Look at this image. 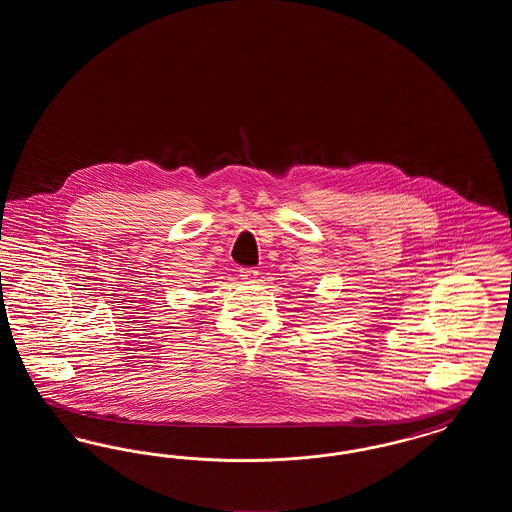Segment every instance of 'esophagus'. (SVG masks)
Returning a JSON list of instances; mask_svg holds the SVG:
<instances>
[{
  "mask_svg": "<svg viewBox=\"0 0 512 512\" xmlns=\"http://www.w3.org/2000/svg\"><path fill=\"white\" fill-rule=\"evenodd\" d=\"M257 274H259V270H255V268H242L240 270V276L245 282H251L253 278H257Z\"/></svg>",
  "mask_w": 512,
  "mask_h": 512,
  "instance_id": "34e87169",
  "label": "esophagus"
}]
</instances>
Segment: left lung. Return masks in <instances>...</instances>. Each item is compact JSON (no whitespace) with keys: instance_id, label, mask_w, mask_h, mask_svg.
Segmentation results:
<instances>
[{"instance_id":"1","label":"left lung","mask_w":512,"mask_h":512,"mask_svg":"<svg viewBox=\"0 0 512 512\" xmlns=\"http://www.w3.org/2000/svg\"><path fill=\"white\" fill-rule=\"evenodd\" d=\"M309 295H313V293H309Z\"/></svg>"}]
</instances>
